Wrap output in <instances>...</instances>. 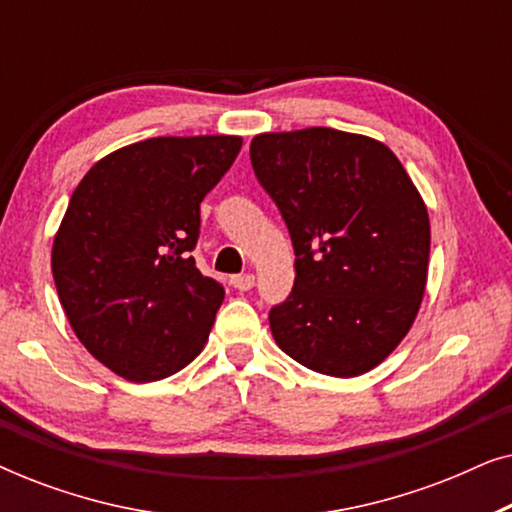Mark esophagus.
I'll return each mask as SVG.
<instances>
[{
    "mask_svg": "<svg viewBox=\"0 0 512 512\" xmlns=\"http://www.w3.org/2000/svg\"><path fill=\"white\" fill-rule=\"evenodd\" d=\"M230 284H233L237 291H249V289H254L256 277L251 275V272H244V275H235V277H230Z\"/></svg>",
    "mask_w": 512,
    "mask_h": 512,
    "instance_id": "obj_1",
    "label": "esophagus"
}]
</instances>
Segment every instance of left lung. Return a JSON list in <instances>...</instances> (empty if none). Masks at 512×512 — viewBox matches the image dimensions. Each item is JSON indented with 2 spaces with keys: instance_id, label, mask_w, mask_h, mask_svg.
I'll return each mask as SVG.
<instances>
[{
  "instance_id": "left-lung-1",
  "label": "left lung",
  "mask_w": 512,
  "mask_h": 512,
  "mask_svg": "<svg viewBox=\"0 0 512 512\" xmlns=\"http://www.w3.org/2000/svg\"><path fill=\"white\" fill-rule=\"evenodd\" d=\"M249 156L296 254L293 289L270 310L272 338L317 373H368L405 338L424 298L422 195L387 146L352 132H265Z\"/></svg>"
}]
</instances>
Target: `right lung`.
Returning a JSON list of instances; mask_svg holds the SVG:
<instances>
[{
	"mask_svg": "<svg viewBox=\"0 0 512 512\" xmlns=\"http://www.w3.org/2000/svg\"><path fill=\"white\" fill-rule=\"evenodd\" d=\"M240 137H153L90 167L53 242V279L83 347L130 382L179 373L202 352L223 286L195 268L200 202Z\"/></svg>",
	"mask_w": 512,
	"mask_h": 512,
	"instance_id": "1",
	"label": "right lung"
}]
</instances>
